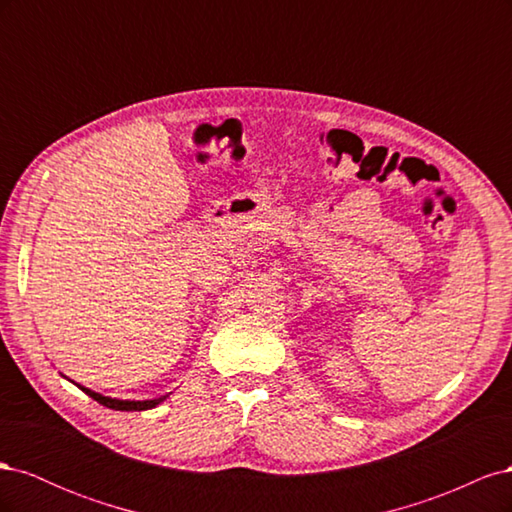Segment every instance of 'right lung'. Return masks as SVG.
<instances>
[{
    "label": "right lung",
    "instance_id": "1",
    "mask_svg": "<svg viewBox=\"0 0 512 512\" xmlns=\"http://www.w3.org/2000/svg\"><path fill=\"white\" fill-rule=\"evenodd\" d=\"M81 391H85L91 399H96L98 404L111 408V410H123V412H132V410H149V408H156L160 401H164L166 397H160V399H151V401H121V399H111V397H104L100 393H94L85 389V386H79Z\"/></svg>",
    "mask_w": 512,
    "mask_h": 512
}]
</instances>
